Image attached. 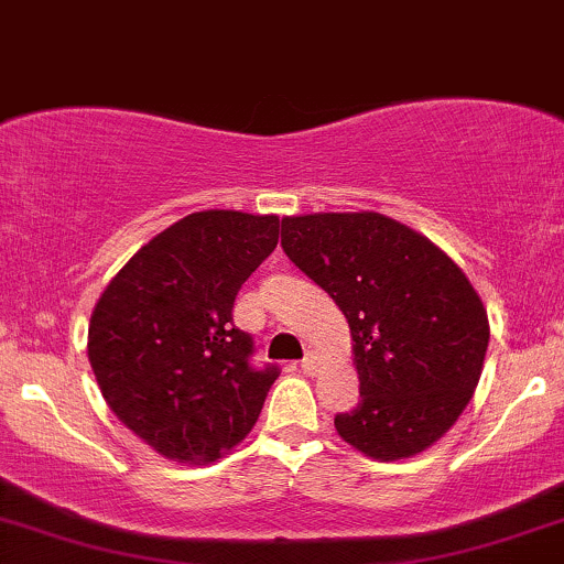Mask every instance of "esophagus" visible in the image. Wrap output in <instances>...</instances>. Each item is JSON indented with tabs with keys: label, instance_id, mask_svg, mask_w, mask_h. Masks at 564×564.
<instances>
[{
	"label": "esophagus",
	"instance_id": "esophagus-1",
	"mask_svg": "<svg viewBox=\"0 0 564 564\" xmlns=\"http://www.w3.org/2000/svg\"><path fill=\"white\" fill-rule=\"evenodd\" d=\"M301 368H303V371H314V368H316V356H314V352H308V356L301 360Z\"/></svg>",
	"mask_w": 564,
	"mask_h": 564
}]
</instances>
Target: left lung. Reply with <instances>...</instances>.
I'll return each mask as SVG.
<instances>
[{
    "label": "left lung",
    "mask_w": 564,
    "mask_h": 564,
    "mask_svg": "<svg viewBox=\"0 0 564 564\" xmlns=\"http://www.w3.org/2000/svg\"><path fill=\"white\" fill-rule=\"evenodd\" d=\"M282 248L350 324L360 402L335 415L337 434L384 463L442 440L474 398L489 347L463 269L377 212L284 217Z\"/></svg>",
    "instance_id": "left-lung-1"
}]
</instances>
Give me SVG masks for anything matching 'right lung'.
Wrapping results in <instances>:
<instances>
[{
	"label": "right lung",
	"mask_w": 564,
	"mask_h": 564,
	"mask_svg": "<svg viewBox=\"0 0 564 564\" xmlns=\"http://www.w3.org/2000/svg\"><path fill=\"white\" fill-rule=\"evenodd\" d=\"M280 240V217L212 208L149 240L107 284L88 360L112 413L159 455L219 460L259 421L276 366L253 368L235 295Z\"/></svg>",
	"instance_id": "1"
}]
</instances>
